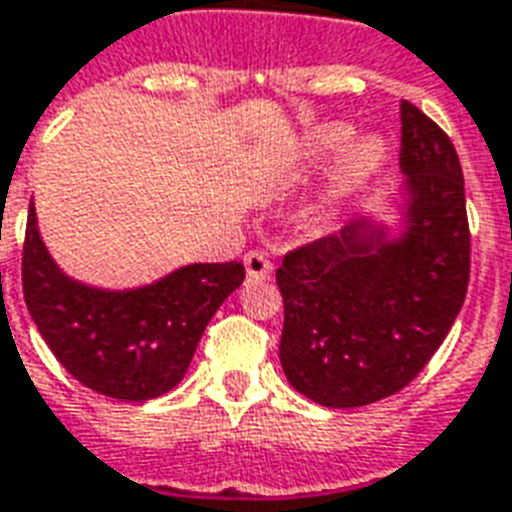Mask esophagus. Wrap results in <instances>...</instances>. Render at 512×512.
Here are the masks:
<instances>
[{
  "label": "esophagus",
  "instance_id": "esophagus-1",
  "mask_svg": "<svg viewBox=\"0 0 512 512\" xmlns=\"http://www.w3.org/2000/svg\"><path fill=\"white\" fill-rule=\"evenodd\" d=\"M244 268H247L249 279H265L273 271V263L263 252H247L244 255Z\"/></svg>",
  "mask_w": 512,
  "mask_h": 512
}]
</instances>
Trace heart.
I'll use <instances>...</instances> for the list:
<instances>
[{"label": "heart", "instance_id": "heart-1", "mask_svg": "<svg viewBox=\"0 0 512 512\" xmlns=\"http://www.w3.org/2000/svg\"><path fill=\"white\" fill-rule=\"evenodd\" d=\"M354 136V128L349 123H341V120H330V123H322V126L311 128L303 139V150H300V161L303 163H319L330 158L333 152L343 150L346 144L351 142ZM386 163V147L378 136H362L357 142L351 144L346 150V158H343V166L338 171V177L330 185L317 204H311L303 214V225L308 230H325L330 222H333L338 206H341V198L349 193L351 187L368 182L370 177H376L381 166Z\"/></svg>", "mask_w": 512, "mask_h": 512}]
</instances>
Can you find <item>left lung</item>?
Masks as SVG:
<instances>
[{
  "instance_id": "left-lung-1",
  "label": "left lung",
  "mask_w": 512,
  "mask_h": 512,
  "mask_svg": "<svg viewBox=\"0 0 512 512\" xmlns=\"http://www.w3.org/2000/svg\"><path fill=\"white\" fill-rule=\"evenodd\" d=\"M405 182L397 222L373 214L284 257L279 360L300 395L360 408L419 376L462 311L470 228L454 144L411 101L400 104Z\"/></svg>"
}]
</instances>
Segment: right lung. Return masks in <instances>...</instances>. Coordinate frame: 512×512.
<instances>
[{
  "instance_id": "right-lung-1",
  "label": "right lung",
  "mask_w": 512,
  "mask_h": 512,
  "mask_svg": "<svg viewBox=\"0 0 512 512\" xmlns=\"http://www.w3.org/2000/svg\"><path fill=\"white\" fill-rule=\"evenodd\" d=\"M244 282L241 263H193L134 290L66 276L29 206L23 298L56 360L93 392L144 403L185 378L209 319Z\"/></svg>"
}]
</instances>
